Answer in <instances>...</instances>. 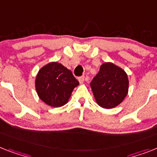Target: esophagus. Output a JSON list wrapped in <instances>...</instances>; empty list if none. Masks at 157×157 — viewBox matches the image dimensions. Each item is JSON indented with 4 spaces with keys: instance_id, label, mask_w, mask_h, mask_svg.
<instances>
[{
    "instance_id": "esophagus-1",
    "label": "esophagus",
    "mask_w": 157,
    "mask_h": 157,
    "mask_svg": "<svg viewBox=\"0 0 157 157\" xmlns=\"http://www.w3.org/2000/svg\"><path fill=\"white\" fill-rule=\"evenodd\" d=\"M78 81L80 84H83L84 81H85V76H80V77H78Z\"/></svg>"
}]
</instances>
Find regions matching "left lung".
I'll use <instances>...</instances> for the list:
<instances>
[{
  "mask_svg": "<svg viewBox=\"0 0 157 157\" xmlns=\"http://www.w3.org/2000/svg\"><path fill=\"white\" fill-rule=\"evenodd\" d=\"M90 85L97 104L105 109H113L127 96L128 80L122 68L113 63H105Z\"/></svg>",
  "mask_w": 157,
  "mask_h": 157,
  "instance_id": "8db88e82",
  "label": "left lung"
}]
</instances>
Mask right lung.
<instances>
[{
  "label": "right lung",
  "mask_w": 157,
  "mask_h": 157,
  "mask_svg": "<svg viewBox=\"0 0 157 157\" xmlns=\"http://www.w3.org/2000/svg\"><path fill=\"white\" fill-rule=\"evenodd\" d=\"M35 84L40 100L52 107H60L68 102L79 81L64 65L52 62L40 68Z\"/></svg>",
  "instance_id": "add662e5"
}]
</instances>
